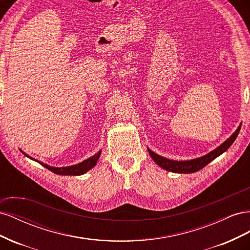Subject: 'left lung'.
Masks as SVG:
<instances>
[{
    "mask_svg": "<svg viewBox=\"0 0 250 250\" xmlns=\"http://www.w3.org/2000/svg\"><path fill=\"white\" fill-rule=\"evenodd\" d=\"M240 129H241V126L238 127V129L234 131V133L231 135V137L226 140L221 146H219L208 154L192 161H185V162L171 161V160H168V158L154 153L153 151H151L150 149H148V152L150 156L152 157V160L165 170L175 172V173H194L201 170L202 168L206 167L208 163H210L211 161L215 160L216 157L225 152V151L231 146V144L234 142V140L237 139Z\"/></svg>",
    "mask_w": 250,
    "mask_h": 250,
    "instance_id": "obj_1",
    "label": "left lung"
}]
</instances>
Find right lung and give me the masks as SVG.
Listing matches in <instances>:
<instances>
[{
  "label": "right lung",
  "instance_id": "1",
  "mask_svg": "<svg viewBox=\"0 0 250 250\" xmlns=\"http://www.w3.org/2000/svg\"><path fill=\"white\" fill-rule=\"evenodd\" d=\"M21 152H22V151H21ZM22 153H24L26 156H28L25 152H22ZM100 153H101V151H99V152H98L97 154H95L92 157L87 158V160H85V161H83L80 164L70 166V167H62V168L50 167V166L43 164V163H42L40 161H36V160H34V158H32V157H30V156H28V157L31 158V160H34L37 163H40L41 165L43 166L44 168H47L48 170L52 171L53 173L59 174V175H81V174L87 172L89 169H92L94 167V166L97 164L98 158H99V156H100Z\"/></svg>",
  "mask_w": 250,
  "mask_h": 250
}]
</instances>
